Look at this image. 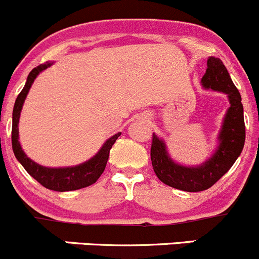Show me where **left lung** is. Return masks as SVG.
Returning a JSON list of instances; mask_svg holds the SVG:
<instances>
[{
    "mask_svg": "<svg viewBox=\"0 0 259 259\" xmlns=\"http://www.w3.org/2000/svg\"><path fill=\"white\" fill-rule=\"evenodd\" d=\"M206 66L205 74L201 78L203 88L227 94L229 101V108L225 112L218 133V145L210 157L200 165H181L171 158L165 140L155 133L151 146V161L157 178L171 188L189 193L203 191L213 186L239 157L245 141L244 116L239 92L220 59L209 56Z\"/></svg>",
    "mask_w": 259,
    "mask_h": 259,
    "instance_id": "left-lung-1",
    "label": "left lung"
}]
</instances>
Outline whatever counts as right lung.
Wrapping results in <instances>:
<instances>
[{
  "instance_id": "obj_1",
  "label": "right lung",
  "mask_w": 259,
  "mask_h": 259,
  "mask_svg": "<svg viewBox=\"0 0 259 259\" xmlns=\"http://www.w3.org/2000/svg\"><path fill=\"white\" fill-rule=\"evenodd\" d=\"M53 64V61H46L45 64H41V65L32 69L29 75H27L24 89L16 98L14 112H12V150H14L15 157L17 158V161L24 166V168L29 172V175H31L37 183L41 184L46 189L63 193V191H73L87 188V186L92 185V184L98 180L99 176L103 174L104 168H106L107 161H108L109 157V151H111L112 146L114 145L117 138L121 136V132L109 137L93 157L89 158L85 162L79 163V165L75 166L46 167V166L39 165L34 160L27 157L19 141L20 114H21L25 99H26L27 93H29L35 79L37 78V75L41 71L48 69Z\"/></svg>"
}]
</instances>
